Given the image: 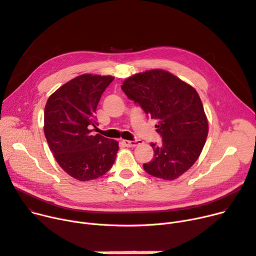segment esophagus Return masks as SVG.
Here are the masks:
<instances>
[{
  "mask_svg": "<svg viewBox=\"0 0 256 256\" xmlns=\"http://www.w3.org/2000/svg\"><path fill=\"white\" fill-rule=\"evenodd\" d=\"M121 142L124 143V146H126V148H134V146H137L138 144H140V143H141V140H135V141L122 140Z\"/></svg>",
  "mask_w": 256,
  "mask_h": 256,
  "instance_id": "34e87169",
  "label": "esophagus"
}]
</instances>
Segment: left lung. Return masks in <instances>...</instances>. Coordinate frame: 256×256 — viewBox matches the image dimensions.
<instances>
[{"label": "left lung", "instance_id": "left-lung-1", "mask_svg": "<svg viewBox=\"0 0 256 256\" xmlns=\"http://www.w3.org/2000/svg\"><path fill=\"white\" fill-rule=\"evenodd\" d=\"M126 96L157 120L162 143H152L154 158L143 164L150 176L174 180L200 157L208 135V120L198 92L161 69L137 73L121 86Z\"/></svg>", "mask_w": 256, "mask_h": 256}]
</instances>
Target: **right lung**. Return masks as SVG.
Instances as JSON below:
<instances>
[{
    "label": "right lung",
    "mask_w": 256,
    "mask_h": 256,
    "mask_svg": "<svg viewBox=\"0 0 256 256\" xmlns=\"http://www.w3.org/2000/svg\"><path fill=\"white\" fill-rule=\"evenodd\" d=\"M113 76L82 74L58 88L47 100L44 132L60 168L80 181L104 176L112 168L118 142L92 135L94 114Z\"/></svg>",
    "instance_id": "obj_1"
}]
</instances>
